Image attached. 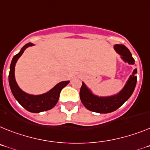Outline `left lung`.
<instances>
[{
    "label": "left lung",
    "mask_w": 150,
    "mask_h": 150,
    "mask_svg": "<svg viewBox=\"0 0 150 150\" xmlns=\"http://www.w3.org/2000/svg\"><path fill=\"white\" fill-rule=\"evenodd\" d=\"M114 49L120 56L124 62L129 65H134L135 60L127 48L121 44H116ZM137 69H135L126 81L124 86L117 94L109 96H99L93 93L91 89L82 81V85L80 89V98L83 105L91 111L99 114L110 113L121 107L125 101L129 98L133 94L137 85Z\"/></svg>",
    "instance_id": "8db88e82"
}]
</instances>
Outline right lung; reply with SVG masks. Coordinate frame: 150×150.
<instances>
[{"mask_svg": "<svg viewBox=\"0 0 150 150\" xmlns=\"http://www.w3.org/2000/svg\"><path fill=\"white\" fill-rule=\"evenodd\" d=\"M35 46L32 42H29L19 52L16 56H13L11 61L10 66V73H9V85L11 88V92L14 96L15 99L19 102L23 108H24L26 110L32 113H40L52 109L57 104L59 94L62 89L69 84V81H63L58 83L52 88L49 91L41 94H31L25 92L17 85V81L15 79V65L17 63L19 58L22 56L23 52L26 49L30 46Z\"/></svg>", "mask_w": 150, "mask_h": 150, "instance_id": "1", "label": "right lung"}]
</instances>
